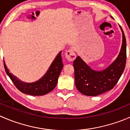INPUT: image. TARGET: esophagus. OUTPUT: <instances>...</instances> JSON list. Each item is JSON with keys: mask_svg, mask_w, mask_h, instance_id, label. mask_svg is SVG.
I'll return each instance as SVG.
<instances>
[{"mask_svg": "<svg viewBox=\"0 0 130 130\" xmlns=\"http://www.w3.org/2000/svg\"><path fill=\"white\" fill-rule=\"evenodd\" d=\"M65 58L69 61H72L75 59L76 55L72 48L69 49L65 53Z\"/></svg>", "mask_w": 130, "mask_h": 130, "instance_id": "34e87169", "label": "esophagus"}]
</instances>
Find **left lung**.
Masks as SVG:
<instances>
[{"mask_svg": "<svg viewBox=\"0 0 130 130\" xmlns=\"http://www.w3.org/2000/svg\"><path fill=\"white\" fill-rule=\"evenodd\" d=\"M112 18V17H111ZM123 41L117 58L102 71H95L79 56L73 61L75 84L77 90L86 95L96 96L112 89L124 70L126 60V41L123 29Z\"/></svg>", "mask_w": 130, "mask_h": 130, "instance_id": "obj_1", "label": "left lung"}]
</instances>
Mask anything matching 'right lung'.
I'll return each mask as SVG.
<instances>
[{"instance_id":"obj_1","label":"right lung","mask_w":130,"mask_h":130,"mask_svg":"<svg viewBox=\"0 0 130 130\" xmlns=\"http://www.w3.org/2000/svg\"><path fill=\"white\" fill-rule=\"evenodd\" d=\"M61 54V52H60L57 55L46 73L38 80L32 83L23 82L9 72L5 61H4V69L13 84L21 92L31 95H43L53 90L57 86L58 78L63 67Z\"/></svg>"}]
</instances>
